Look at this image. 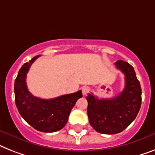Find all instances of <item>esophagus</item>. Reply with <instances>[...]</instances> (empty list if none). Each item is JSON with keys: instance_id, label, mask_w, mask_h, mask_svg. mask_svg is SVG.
<instances>
[{"instance_id": "obj_1", "label": "esophagus", "mask_w": 155, "mask_h": 155, "mask_svg": "<svg viewBox=\"0 0 155 155\" xmlns=\"http://www.w3.org/2000/svg\"><path fill=\"white\" fill-rule=\"evenodd\" d=\"M81 91H82L83 95H86L87 93H89V88L88 86H83L82 88H81Z\"/></svg>"}]
</instances>
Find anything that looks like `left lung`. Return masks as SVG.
<instances>
[{"label":"left lung","instance_id":"obj_1","mask_svg":"<svg viewBox=\"0 0 155 155\" xmlns=\"http://www.w3.org/2000/svg\"><path fill=\"white\" fill-rule=\"evenodd\" d=\"M116 68L125 76V87L117 97L98 99L93 94L87 96V113L89 124L97 132L117 134L131 124L137 116L142 103V89L132 66L122 60L115 62Z\"/></svg>","mask_w":155,"mask_h":155}]
</instances>
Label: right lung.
<instances>
[{
  "instance_id": "add662e5",
  "label": "right lung",
  "mask_w": 155,
  "mask_h": 155,
  "mask_svg": "<svg viewBox=\"0 0 155 155\" xmlns=\"http://www.w3.org/2000/svg\"><path fill=\"white\" fill-rule=\"evenodd\" d=\"M37 55L22 66L14 84L15 102L20 116L35 130L43 132H54L63 127L68 120L71 109L79 98L81 90L53 99H41L33 96L28 89L27 74Z\"/></svg>"
}]
</instances>
